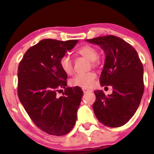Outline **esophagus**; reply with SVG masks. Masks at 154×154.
Segmentation results:
<instances>
[{
    "instance_id": "1",
    "label": "esophagus",
    "mask_w": 154,
    "mask_h": 154,
    "mask_svg": "<svg viewBox=\"0 0 154 154\" xmlns=\"http://www.w3.org/2000/svg\"><path fill=\"white\" fill-rule=\"evenodd\" d=\"M83 91L84 93H88V92H91V90L89 89H87V88H83Z\"/></svg>"
}]
</instances>
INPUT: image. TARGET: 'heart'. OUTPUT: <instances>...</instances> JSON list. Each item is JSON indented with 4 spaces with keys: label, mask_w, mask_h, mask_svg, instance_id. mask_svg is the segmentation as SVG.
Listing matches in <instances>:
<instances>
[{
    "label": "heart",
    "mask_w": 154,
    "mask_h": 154,
    "mask_svg": "<svg viewBox=\"0 0 154 154\" xmlns=\"http://www.w3.org/2000/svg\"><path fill=\"white\" fill-rule=\"evenodd\" d=\"M76 54L83 57L91 62L92 66H97L98 64V50L93 46L85 45L77 50ZM60 66L62 71L66 75H70L73 73V64L72 60L67 55L63 56L60 60ZM96 74L93 72H89L84 74H77L70 80L69 83L73 87L90 88L93 85Z\"/></svg>",
    "instance_id": "obj_1"
}]
</instances>
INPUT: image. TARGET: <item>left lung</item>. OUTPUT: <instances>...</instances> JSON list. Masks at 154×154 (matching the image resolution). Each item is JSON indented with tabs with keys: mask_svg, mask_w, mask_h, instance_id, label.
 Returning a JSON list of instances; mask_svg holds the SVG:
<instances>
[{
	"mask_svg": "<svg viewBox=\"0 0 154 154\" xmlns=\"http://www.w3.org/2000/svg\"><path fill=\"white\" fill-rule=\"evenodd\" d=\"M86 41L104 50L106 58L100 82L102 86L113 88L112 94L108 96L102 90L94 92V114L103 125L121 127L140 106L144 90L142 63L135 49L119 37L109 35Z\"/></svg>",
	"mask_w": 154,
	"mask_h": 154,
	"instance_id": "left-lung-1",
	"label": "left lung"
}]
</instances>
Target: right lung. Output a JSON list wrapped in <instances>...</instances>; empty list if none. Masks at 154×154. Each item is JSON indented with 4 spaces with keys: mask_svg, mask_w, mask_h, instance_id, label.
<instances>
[{
    "mask_svg": "<svg viewBox=\"0 0 154 154\" xmlns=\"http://www.w3.org/2000/svg\"><path fill=\"white\" fill-rule=\"evenodd\" d=\"M78 40L43 39L25 52L18 66L17 94L35 125L46 133L64 135L72 130L83 92L69 88L60 60ZM62 88L65 92L59 97Z\"/></svg>",
    "mask_w": 154,
    "mask_h": 154,
    "instance_id": "right-lung-1",
    "label": "right lung"
}]
</instances>
